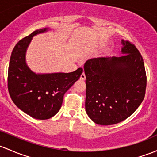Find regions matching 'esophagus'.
Wrapping results in <instances>:
<instances>
[{
	"label": "esophagus",
	"mask_w": 157,
	"mask_h": 157,
	"mask_svg": "<svg viewBox=\"0 0 157 157\" xmlns=\"http://www.w3.org/2000/svg\"><path fill=\"white\" fill-rule=\"evenodd\" d=\"M85 79H86V75H85V74L84 73H83L81 74V75H80V80H85Z\"/></svg>",
	"instance_id": "34e87169"
}]
</instances>
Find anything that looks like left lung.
Here are the masks:
<instances>
[{
  "label": "left lung",
  "mask_w": 157,
  "mask_h": 157,
  "mask_svg": "<svg viewBox=\"0 0 157 157\" xmlns=\"http://www.w3.org/2000/svg\"><path fill=\"white\" fill-rule=\"evenodd\" d=\"M120 57H99L84 64L85 108L94 123L113 125L131 116L144 100L147 77L134 44L122 40Z\"/></svg>",
  "instance_id": "1"
}]
</instances>
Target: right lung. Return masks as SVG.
<instances>
[{
    "instance_id": "1",
    "label": "right lung",
    "mask_w": 157,
    "mask_h": 157,
    "mask_svg": "<svg viewBox=\"0 0 157 157\" xmlns=\"http://www.w3.org/2000/svg\"><path fill=\"white\" fill-rule=\"evenodd\" d=\"M49 30L34 31L13 49L8 69V90L13 103L37 120H47L60 110L64 95L83 73L79 67L70 73L36 74L26 63V51L33 37Z\"/></svg>"
}]
</instances>
